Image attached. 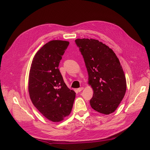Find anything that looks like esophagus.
Segmentation results:
<instances>
[{"instance_id": "obj_1", "label": "esophagus", "mask_w": 150, "mask_h": 150, "mask_svg": "<svg viewBox=\"0 0 150 150\" xmlns=\"http://www.w3.org/2000/svg\"><path fill=\"white\" fill-rule=\"evenodd\" d=\"M83 89V87H81V88H78V89H77V91H78L79 93V92H81V91H82Z\"/></svg>"}]
</instances>
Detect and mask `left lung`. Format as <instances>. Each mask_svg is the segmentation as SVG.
I'll use <instances>...</instances> for the list:
<instances>
[{
    "instance_id": "8db88e82",
    "label": "left lung",
    "mask_w": 150,
    "mask_h": 150,
    "mask_svg": "<svg viewBox=\"0 0 150 150\" xmlns=\"http://www.w3.org/2000/svg\"><path fill=\"white\" fill-rule=\"evenodd\" d=\"M75 42L84 58L89 84L93 89L91 106L102 114H111L118 107L126 90L118 58L111 49L98 40L77 39Z\"/></svg>"
}]
</instances>
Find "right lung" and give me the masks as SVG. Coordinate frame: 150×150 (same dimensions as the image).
<instances>
[{
    "instance_id": "1",
    "label": "right lung",
    "mask_w": 150,
    "mask_h": 150,
    "mask_svg": "<svg viewBox=\"0 0 150 150\" xmlns=\"http://www.w3.org/2000/svg\"><path fill=\"white\" fill-rule=\"evenodd\" d=\"M68 41L51 40L40 48L32 62L29 93L32 102L41 114L53 122L62 121L72 110L76 93L67 87L59 64Z\"/></svg>"
}]
</instances>
